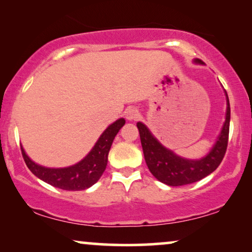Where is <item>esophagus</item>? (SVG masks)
I'll use <instances>...</instances> for the list:
<instances>
[{"label": "esophagus", "instance_id": "obj_1", "mask_svg": "<svg viewBox=\"0 0 252 252\" xmlns=\"http://www.w3.org/2000/svg\"><path fill=\"white\" fill-rule=\"evenodd\" d=\"M124 115H126V119L129 120V121H132V120H136L138 119L139 116V113L138 110H137L136 108H133V107H130V108H128L124 112Z\"/></svg>", "mask_w": 252, "mask_h": 252}]
</instances>
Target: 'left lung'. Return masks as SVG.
Instances as JSON below:
<instances>
[{
  "instance_id": "8db88e82",
  "label": "left lung",
  "mask_w": 252,
  "mask_h": 252,
  "mask_svg": "<svg viewBox=\"0 0 252 252\" xmlns=\"http://www.w3.org/2000/svg\"><path fill=\"white\" fill-rule=\"evenodd\" d=\"M193 62L203 64L198 59ZM224 94L227 101L226 120L213 147L202 159H187L177 156L172 150L163 146L145 124L137 123L146 165L157 180L170 187L186 186L204 179L219 167L227 150L230 122L229 99L226 91Z\"/></svg>"
}]
</instances>
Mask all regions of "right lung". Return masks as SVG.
Returning <instances> with one entry per match:
<instances>
[{
  "label": "right lung",
  "mask_w": 252,
  "mask_h": 252,
  "mask_svg": "<svg viewBox=\"0 0 252 252\" xmlns=\"http://www.w3.org/2000/svg\"><path fill=\"white\" fill-rule=\"evenodd\" d=\"M124 123H126V120L119 119L110 124L101 133L89 154L72 166L64 167V168H48V167L38 165L30 159L22 147L23 158L29 169L43 182L63 190H85L98 182L105 172L110 146Z\"/></svg>",
  "instance_id": "obj_1"
}]
</instances>
